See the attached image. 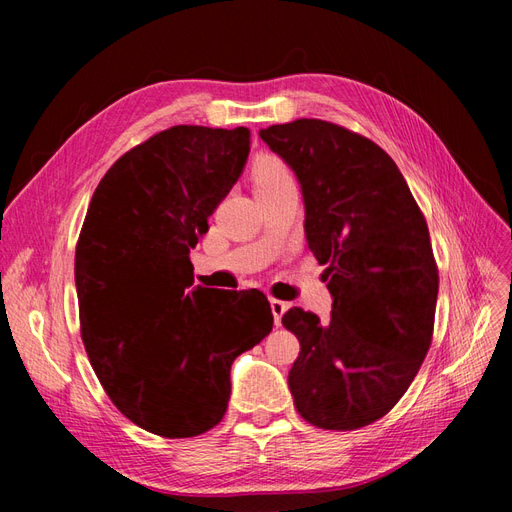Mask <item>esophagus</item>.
<instances>
[{
	"label": "esophagus",
	"instance_id": "esophagus-1",
	"mask_svg": "<svg viewBox=\"0 0 512 512\" xmlns=\"http://www.w3.org/2000/svg\"><path fill=\"white\" fill-rule=\"evenodd\" d=\"M290 305L286 301H280V299H271V312H273V318H275V324L280 327L282 324V316L286 314V309Z\"/></svg>",
	"mask_w": 512,
	"mask_h": 512
}]
</instances>
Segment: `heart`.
<instances>
[{
  "label": "heart",
  "instance_id": "b5f03b06",
  "mask_svg": "<svg viewBox=\"0 0 512 512\" xmlns=\"http://www.w3.org/2000/svg\"><path fill=\"white\" fill-rule=\"evenodd\" d=\"M290 173L288 168L277 162V160H262L256 168V188L260 185H273V183H282V181H290Z\"/></svg>",
  "mask_w": 512,
  "mask_h": 512
}]
</instances>
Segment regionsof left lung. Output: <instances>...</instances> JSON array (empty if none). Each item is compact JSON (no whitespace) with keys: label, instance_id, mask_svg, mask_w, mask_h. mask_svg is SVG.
I'll return each mask as SVG.
<instances>
[{"label":"left lung","instance_id":"1","mask_svg":"<svg viewBox=\"0 0 512 512\" xmlns=\"http://www.w3.org/2000/svg\"><path fill=\"white\" fill-rule=\"evenodd\" d=\"M297 177L305 237L331 292V318L292 307L301 352L288 386L307 423L350 431L408 391L431 344L438 269L427 222L389 153L320 119L260 130Z\"/></svg>","mask_w":512,"mask_h":512}]
</instances>
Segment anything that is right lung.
I'll return each mask as SVG.
<instances>
[{
    "label": "right lung",
    "mask_w": 512,
    "mask_h": 512,
    "mask_svg": "<svg viewBox=\"0 0 512 512\" xmlns=\"http://www.w3.org/2000/svg\"><path fill=\"white\" fill-rule=\"evenodd\" d=\"M247 156V128L164 130L108 168L85 215L74 258L83 344L119 412L156 436L218 425L232 361L273 329L265 294L194 286L190 262Z\"/></svg>",
    "instance_id": "right-lung-1"
}]
</instances>
